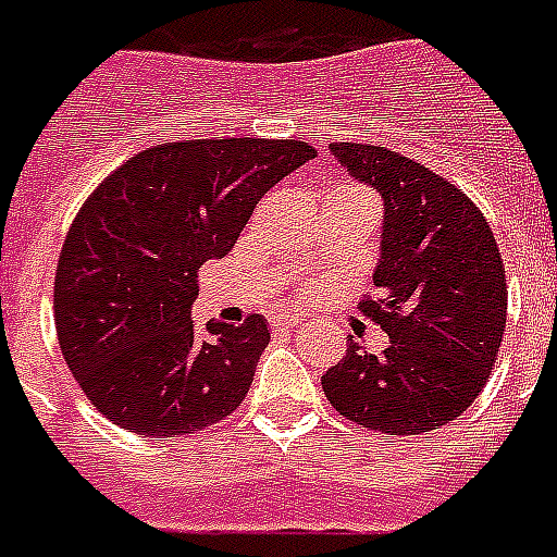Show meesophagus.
Segmentation results:
<instances>
[{"label":"esophagus","instance_id":"1","mask_svg":"<svg viewBox=\"0 0 557 557\" xmlns=\"http://www.w3.org/2000/svg\"><path fill=\"white\" fill-rule=\"evenodd\" d=\"M269 322H271V329L288 331V329H294V325H300V317H294V314H274Z\"/></svg>","mask_w":557,"mask_h":557}]
</instances>
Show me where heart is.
Listing matches in <instances>:
<instances>
[{"mask_svg":"<svg viewBox=\"0 0 557 557\" xmlns=\"http://www.w3.org/2000/svg\"><path fill=\"white\" fill-rule=\"evenodd\" d=\"M362 198L373 200V195L357 184H336L334 189H331V200H362Z\"/></svg>","mask_w":557,"mask_h":557,"instance_id":"heart-1","label":"heart"}]
</instances>
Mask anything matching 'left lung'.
<instances>
[{
  "instance_id": "1",
  "label": "left lung",
  "mask_w": 557,
  "mask_h": 557,
  "mask_svg": "<svg viewBox=\"0 0 557 557\" xmlns=\"http://www.w3.org/2000/svg\"><path fill=\"white\" fill-rule=\"evenodd\" d=\"M345 170L385 200L380 297L359 311L391 336L382 354L348 339L322 373L339 416L387 436H419L473 405L502 348L507 280L481 209L424 163L371 144H331Z\"/></svg>"
}]
</instances>
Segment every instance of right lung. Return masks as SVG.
I'll list each match as a JSON object with an SVG mask.
<instances>
[{"label":"right lung","mask_w":557,"mask_h":557,"mask_svg":"<svg viewBox=\"0 0 557 557\" xmlns=\"http://www.w3.org/2000/svg\"><path fill=\"white\" fill-rule=\"evenodd\" d=\"M317 152L306 141L158 144L104 177L55 265L64 362L112 424L184 436L237 410L269 345L260 314L191 325L198 271L232 251L257 200Z\"/></svg>","instance_id":"add662e5"}]
</instances>
